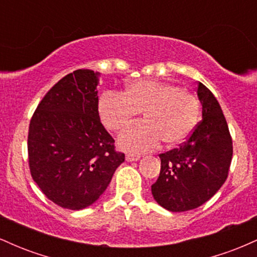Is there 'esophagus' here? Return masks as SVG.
Instances as JSON below:
<instances>
[{
  "label": "esophagus",
  "instance_id": "1",
  "mask_svg": "<svg viewBox=\"0 0 257 257\" xmlns=\"http://www.w3.org/2000/svg\"><path fill=\"white\" fill-rule=\"evenodd\" d=\"M125 159L128 162H134V161H139L140 159V156L138 155H126L125 156Z\"/></svg>",
  "mask_w": 257,
  "mask_h": 257
}]
</instances>
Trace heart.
Here are the masks:
<instances>
[{
  "mask_svg": "<svg viewBox=\"0 0 257 257\" xmlns=\"http://www.w3.org/2000/svg\"><path fill=\"white\" fill-rule=\"evenodd\" d=\"M101 123L111 132H119L144 113L145 120L120 134L119 146L141 153L153 150L163 141L167 146L185 143L199 120L200 104L190 90L179 85L139 79L126 85L124 93L106 91L99 99Z\"/></svg>",
  "mask_w": 257,
  "mask_h": 257,
  "instance_id": "obj_1",
  "label": "heart"
}]
</instances>
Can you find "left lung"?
Listing matches in <instances>:
<instances>
[{"instance_id":"left-lung-1","label":"left lung","mask_w":257,"mask_h":257,"mask_svg":"<svg viewBox=\"0 0 257 257\" xmlns=\"http://www.w3.org/2000/svg\"><path fill=\"white\" fill-rule=\"evenodd\" d=\"M203 119L178 149L161 153V172L151 186L153 198L174 213L204 204L228 176L233 145L228 125L214 94L198 83Z\"/></svg>"}]
</instances>
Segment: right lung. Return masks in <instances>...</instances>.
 Here are the masks:
<instances>
[{"mask_svg": "<svg viewBox=\"0 0 257 257\" xmlns=\"http://www.w3.org/2000/svg\"><path fill=\"white\" fill-rule=\"evenodd\" d=\"M98 72L79 69L44 95L29 126V167L48 199L79 210L105 192L124 153L100 122Z\"/></svg>", "mask_w": 257, "mask_h": 257, "instance_id": "right-lung-1", "label": "right lung"}]
</instances>
